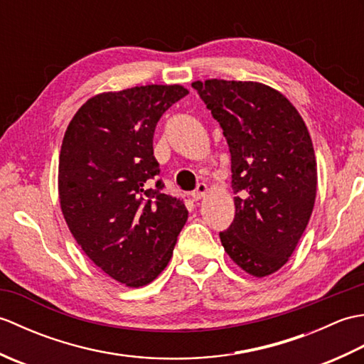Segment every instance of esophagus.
I'll return each mask as SVG.
<instances>
[{"label":"esophagus","mask_w":364,"mask_h":364,"mask_svg":"<svg viewBox=\"0 0 364 364\" xmlns=\"http://www.w3.org/2000/svg\"><path fill=\"white\" fill-rule=\"evenodd\" d=\"M208 192V186L205 183H198L197 184V189L192 192V197H194L196 200H198V198H202L205 194Z\"/></svg>","instance_id":"34e87169"}]
</instances>
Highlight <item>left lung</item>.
Instances as JSON below:
<instances>
[{
	"label": "left lung",
	"mask_w": 364,
	"mask_h": 364,
	"mask_svg": "<svg viewBox=\"0 0 364 364\" xmlns=\"http://www.w3.org/2000/svg\"><path fill=\"white\" fill-rule=\"evenodd\" d=\"M192 87L231 154L236 213L220 242L247 274H274L296 250L316 200L318 168L305 122L288 98L261 82L206 80Z\"/></svg>",
	"instance_id": "left-lung-1"
}]
</instances>
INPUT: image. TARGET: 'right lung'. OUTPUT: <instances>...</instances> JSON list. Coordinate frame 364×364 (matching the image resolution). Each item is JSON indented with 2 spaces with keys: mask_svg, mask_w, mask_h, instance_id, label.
Returning a JSON list of instances; mask_svg holds the SVG:
<instances>
[{
  "mask_svg": "<svg viewBox=\"0 0 364 364\" xmlns=\"http://www.w3.org/2000/svg\"><path fill=\"white\" fill-rule=\"evenodd\" d=\"M188 94L178 84H150L92 97L60 146L59 200L68 230L95 266L129 288L164 270L188 220L183 200L154 183L153 154L161 115Z\"/></svg>",
  "mask_w": 364,
  "mask_h": 364,
  "instance_id": "add662e5",
  "label": "right lung"
}]
</instances>
